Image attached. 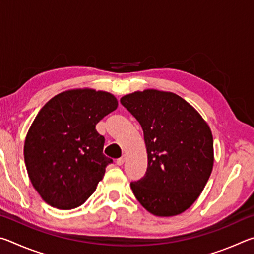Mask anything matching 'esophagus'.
I'll list each match as a JSON object with an SVG mask.
<instances>
[{
	"mask_svg": "<svg viewBox=\"0 0 254 254\" xmlns=\"http://www.w3.org/2000/svg\"><path fill=\"white\" fill-rule=\"evenodd\" d=\"M126 156H122L121 158H119L118 160H117V165H119V166H122L123 163H124V161H126Z\"/></svg>",
	"mask_w": 254,
	"mask_h": 254,
	"instance_id": "34e87169",
	"label": "esophagus"
}]
</instances>
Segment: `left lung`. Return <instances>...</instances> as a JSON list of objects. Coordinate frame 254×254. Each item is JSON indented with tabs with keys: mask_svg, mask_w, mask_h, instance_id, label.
Returning a JSON list of instances; mask_svg holds the SVG:
<instances>
[{
	"mask_svg": "<svg viewBox=\"0 0 254 254\" xmlns=\"http://www.w3.org/2000/svg\"><path fill=\"white\" fill-rule=\"evenodd\" d=\"M143 130L144 177L131 183L136 199L156 216L182 214L198 198L213 170V135L201 115L177 94L144 89L121 98Z\"/></svg>",
	"mask_w": 254,
	"mask_h": 254,
	"instance_id": "1",
	"label": "left lung"
}]
</instances>
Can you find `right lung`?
<instances>
[{"label": "right lung", "mask_w": 254, "mask_h": 254, "mask_svg": "<svg viewBox=\"0 0 254 254\" xmlns=\"http://www.w3.org/2000/svg\"><path fill=\"white\" fill-rule=\"evenodd\" d=\"M118 109L113 94L93 88L59 93L46 103L24 141V162L32 186L58 209L83 205L95 191L107 165L104 136L96 124Z\"/></svg>", "instance_id": "add662e5"}]
</instances>
